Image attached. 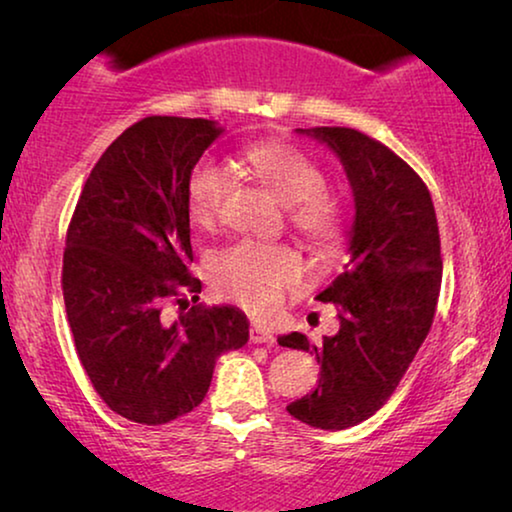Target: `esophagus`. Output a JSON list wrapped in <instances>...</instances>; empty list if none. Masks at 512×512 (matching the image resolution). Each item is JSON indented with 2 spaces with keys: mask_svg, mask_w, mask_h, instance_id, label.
Listing matches in <instances>:
<instances>
[{
  "mask_svg": "<svg viewBox=\"0 0 512 512\" xmlns=\"http://www.w3.org/2000/svg\"><path fill=\"white\" fill-rule=\"evenodd\" d=\"M249 335H251V342H256V345H265V342H268V345H272V342H275V335H272L270 328H265L261 324L251 326Z\"/></svg>",
  "mask_w": 512,
  "mask_h": 512,
  "instance_id": "esophagus-1",
  "label": "esophagus"
}]
</instances>
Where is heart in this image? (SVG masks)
I'll return each mask as SVG.
<instances>
[{"label":"heart","mask_w":512,"mask_h":512,"mask_svg":"<svg viewBox=\"0 0 512 512\" xmlns=\"http://www.w3.org/2000/svg\"><path fill=\"white\" fill-rule=\"evenodd\" d=\"M242 165L282 205L291 207V221L300 233L319 244L338 237L340 212L328 198L326 174L298 151L279 142H258L242 151ZM230 191V172L214 158H202L188 174L186 209L195 226L209 228L219 219ZM303 272L300 256L282 244L237 242L212 258L209 277L223 296L249 310H270Z\"/></svg>","instance_id":"1"}]
</instances>
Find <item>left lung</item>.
Instances as JSON below:
<instances>
[{
    "mask_svg": "<svg viewBox=\"0 0 512 512\" xmlns=\"http://www.w3.org/2000/svg\"><path fill=\"white\" fill-rule=\"evenodd\" d=\"M326 144L345 167L354 195L347 263L319 291L340 331L312 345L305 333L279 335L282 347L314 352L321 377L312 394L286 405L291 417L342 431L387 403L429 335L443 279L438 219L429 188L412 167L352 128H298Z\"/></svg>",
    "mask_w": 512,
    "mask_h": 512,
    "instance_id": "obj_1",
    "label": "left lung"
}]
</instances>
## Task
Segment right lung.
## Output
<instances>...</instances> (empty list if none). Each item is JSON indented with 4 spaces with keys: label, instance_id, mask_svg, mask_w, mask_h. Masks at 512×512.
I'll return each instance as SVG.
<instances>
[{
    "label": "right lung",
    "instance_id": "right-lung-1",
    "mask_svg": "<svg viewBox=\"0 0 512 512\" xmlns=\"http://www.w3.org/2000/svg\"><path fill=\"white\" fill-rule=\"evenodd\" d=\"M221 135L207 118H142L97 160L69 223L62 293L76 354L102 401L130 422L158 426L198 408L216 359L249 340L235 305L162 317L165 299L188 306L202 289L188 272L186 184Z\"/></svg>",
    "mask_w": 512,
    "mask_h": 512
}]
</instances>
